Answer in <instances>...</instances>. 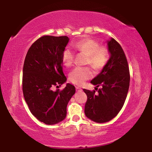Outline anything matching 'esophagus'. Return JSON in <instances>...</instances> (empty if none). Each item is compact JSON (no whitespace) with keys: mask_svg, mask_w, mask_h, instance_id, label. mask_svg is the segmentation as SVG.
Masks as SVG:
<instances>
[{"mask_svg":"<svg viewBox=\"0 0 152 152\" xmlns=\"http://www.w3.org/2000/svg\"><path fill=\"white\" fill-rule=\"evenodd\" d=\"M76 90L77 92H81V91H82V89L81 88H80V87H78V86H76Z\"/></svg>","mask_w":152,"mask_h":152,"instance_id":"1","label":"esophagus"}]
</instances>
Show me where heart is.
Returning a JSON list of instances; mask_svg holds the SVG:
<instances>
[{"label":"heart","instance_id":"heart-1","mask_svg":"<svg viewBox=\"0 0 152 152\" xmlns=\"http://www.w3.org/2000/svg\"><path fill=\"white\" fill-rule=\"evenodd\" d=\"M77 51L88 56L86 64H88L95 70H101L107 64L109 53L107 49L100 47V44L93 39H83L74 44ZM74 53L70 48H67L64 50L61 60L64 65L70 66L74 61ZM92 72L88 67H77L69 74L71 82L77 85H82L86 80L92 78Z\"/></svg>","mask_w":152,"mask_h":152}]
</instances>
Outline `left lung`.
<instances>
[{
  "instance_id": "left-lung-1",
  "label": "left lung",
  "mask_w": 152,
  "mask_h": 152,
  "mask_svg": "<svg viewBox=\"0 0 152 152\" xmlns=\"http://www.w3.org/2000/svg\"><path fill=\"white\" fill-rule=\"evenodd\" d=\"M110 54L107 64L101 72L91 81L96 87L95 91L83 89L87 95L84 107L86 117L96 123H106L117 115L124 104L129 87L130 75L128 63L121 46L110 38L107 42Z\"/></svg>"
}]
</instances>
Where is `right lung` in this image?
I'll return each instance as SVG.
<instances>
[{"mask_svg": "<svg viewBox=\"0 0 152 152\" xmlns=\"http://www.w3.org/2000/svg\"><path fill=\"white\" fill-rule=\"evenodd\" d=\"M70 39L67 36L45 35L28 50L23 70V92L31 113L41 122L54 125L65 119L66 107L76 89L67 83L62 91L53 86L67 80L61 56Z\"/></svg>", "mask_w": 152, "mask_h": 152, "instance_id": "obj_1", "label": "right lung"}]
</instances>
